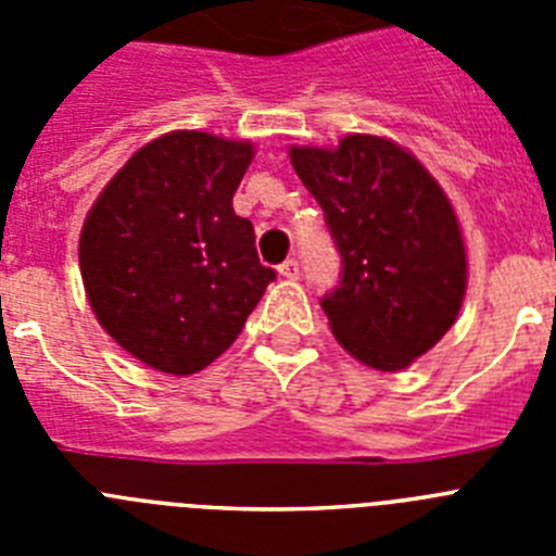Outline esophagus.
<instances>
[{
    "label": "esophagus",
    "instance_id": "obj_1",
    "mask_svg": "<svg viewBox=\"0 0 556 556\" xmlns=\"http://www.w3.org/2000/svg\"><path fill=\"white\" fill-rule=\"evenodd\" d=\"M278 273H281L283 278H289V281H294V278L301 275V264H298V258H287V262L278 267Z\"/></svg>",
    "mask_w": 556,
    "mask_h": 556
}]
</instances>
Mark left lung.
Instances as JSON below:
<instances>
[{
  "mask_svg": "<svg viewBox=\"0 0 556 556\" xmlns=\"http://www.w3.org/2000/svg\"><path fill=\"white\" fill-rule=\"evenodd\" d=\"M326 211L342 281L320 301L333 337L372 370H404L454 326L468 287L459 219L426 166L381 136L289 147Z\"/></svg>",
  "mask_w": 556,
  "mask_h": 556,
  "instance_id": "obj_1",
  "label": "left lung"
}]
</instances>
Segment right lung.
Returning <instances> with one entry per match:
<instances>
[{
	"label": "right lung",
	"instance_id": "obj_1",
	"mask_svg": "<svg viewBox=\"0 0 556 556\" xmlns=\"http://www.w3.org/2000/svg\"><path fill=\"white\" fill-rule=\"evenodd\" d=\"M250 141L200 130L152 139L88 211L80 275L97 320L130 356L191 376L233 345L275 281L233 191Z\"/></svg>",
	"mask_w": 556,
	"mask_h": 556
}]
</instances>
